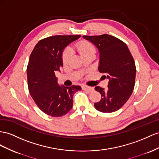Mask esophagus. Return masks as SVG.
<instances>
[{
    "instance_id": "1",
    "label": "esophagus",
    "mask_w": 159,
    "mask_h": 159,
    "mask_svg": "<svg viewBox=\"0 0 159 159\" xmlns=\"http://www.w3.org/2000/svg\"><path fill=\"white\" fill-rule=\"evenodd\" d=\"M82 89H83V90H87V91H90V92H91V91L94 90V88H93V87L86 86V85H83V86H82Z\"/></svg>"
}]
</instances>
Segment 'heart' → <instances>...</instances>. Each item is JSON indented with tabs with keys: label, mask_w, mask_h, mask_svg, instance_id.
Segmentation results:
<instances>
[{
	"label": "heart",
	"mask_w": 159,
	"mask_h": 159,
	"mask_svg": "<svg viewBox=\"0 0 159 159\" xmlns=\"http://www.w3.org/2000/svg\"><path fill=\"white\" fill-rule=\"evenodd\" d=\"M76 48L77 49L79 54L83 57L87 56L91 53L95 52V48L94 46L91 43L86 40H82L76 45ZM72 56V52L70 49H65L62 52V59L64 63H66L70 60Z\"/></svg>",
	"instance_id": "b5f03b06"
}]
</instances>
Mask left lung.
<instances>
[{"mask_svg": "<svg viewBox=\"0 0 159 159\" xmlns=\"http://www.w3.org/2000/svg\"><path fill=\"white\" fill-rule=\"evenodd\" d=\"M99 52L98 70L109 79L108 89L95 87L101 99L95 103V107L103 113H111L120 109L133 92L136 79V65L129 49L124 42L108 34L96 36L84 35Z\"/></svg>", "mask_w": 159, "mask_h": 159, "instance_id": "1", "label": "left lung"}]
</instances>
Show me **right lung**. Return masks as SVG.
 Instances as JSON below:
<instances>
[{
	"label": "right lung",
	"mask_w": 159,
	"mask_h": 159,
	"mask_svg": "<svg viewBox=\"0 0 159 159\" xmlns=\"http://www.w3.org/2000/svg\"><path fill=\"white\" fill-rule=\"evenodd\" d=\"M81 35H54L39 41L30 57L27 68L28 89L43 113L52 117L66 115L72 107L75 93L80 86H60L55 72L62 67V52Z\"/></svg>",
	"instance_id": "right-lung-1"
}]
</instances>
